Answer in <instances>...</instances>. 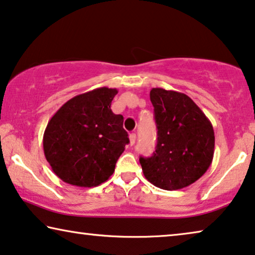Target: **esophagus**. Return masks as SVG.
Listing matches in <instances>:
<instances>
[{"label":"esophagus","instance_id":"34e87169","mask_svg":"<svg viewBox=\"0 0 255 255\" xmlns=\"http://www.w3.org/2000/svg\"><path fill=\"white\" fill-rule=\"evenodd\" d=\"M136 141V134L135 132H131V134H129V142H130V144L132 145Z\"/></svg>","mask_w":255,"mask_h":255}]
</instances>
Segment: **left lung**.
Wrapping results in <instances>:
<instances>
[{"mask_svg": "<svg viewBox=\"0 0 255 255\" xmlns=\"http://www.w3.org/2000/svg\"><path fill=\"white\" fill-rule=\"evenodd\" d=\"M157 145L153 155L139 157L146 180L156 187L177 191L206 173L214 157L213 125L185 93L153 88Z\"/></svg>", "mask_w": 255, "mask_h": 255, "instance_id": "obj_1", "label": "left lung"}]
</instances>
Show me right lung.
I'll use <instances>...</instances> for the list:
<instances>
[{"mask_svg":"<svg viewBox=\"0 0 255 255\" xmlns=\"http://www.w3.org/2000/svg\"><path fill=\"white\" fill-rule=\"evenodd\" d=\"M117 89L98 88L68 100L48 121L44 152L61 180L78 187H96L113 174L129 143L124 117L111 104Z\"/></svg>","mask_w":255,"mask_h":255,"instance_id":"add662e5","label":"right lung"}]
</instances>
